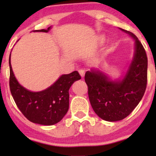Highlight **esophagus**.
<instances>
[{"label": "esophagus", "mask_w": 156, "mask_h": 156, "mask_svg": "<svg viewBox=\"0 0 156 156\" xmlns=\"http://www.w3.org/2000/svg\"><path fill=\"white\" fill-rule=\"evenodd\" d=\"M78 72H79V74L80 75V76H81V78H83L84 77V75H85V71L83 70V69H79L78 70Z\"/></svg>", "instance_id": "1"}]
</instances>
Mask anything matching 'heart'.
I'll list each match as a JSON object with an SVG mask.
<instances>
[{"instance_id": "obj_1", "label": "heart", "mask_w": 156, "mask_h": 156, "mask_svg": "<svg viewBox=\"0 0 156 156\" xmlns=\"http://www.w3.org/2000/svg\"><path fill=\"white\" fill-rule=\"evenodd\" d=\"M104 39H105V38H104V37H103V36H101V37H99L100 42H103V41H104Z\"/></svg>"}]
</instances>
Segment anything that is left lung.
<instances>
[{"label":"left lung","instance_id":"left-lung-1","mask_svg":"<svg viewBox=\"0 0 156 156\" xmlns=\"http://www.w3.org/2000/svg\"><path fill=\"white\" fill-rule=\"evenodd\" d=\"M135 40V53L129 69L121 80H112L103 72L92 69L85 74L89 99L93 110L108 122L122 120L137 106L147 83V57L145 50L131 32L122 29Z\"/></svg>","mask_w":156,"mask_h":156}]
</instances>
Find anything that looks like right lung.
<instances>
[{
  "instance_id": "1",
  "label": "right lung",
  "mask_w": 156,
  "mask_h": 156,
  "mask_svg": "<svg viewBox=\"0 0 156 156\" xmlns=\"http://www.w3.org/2000/svg\"><path fill=\"white\" fill-rule=\"evenodd\" d=\"M47 30L34 31L48 32ZM9 56V87L16 105L29 121L37 124L52 125L58 123L69 109V89L72 84L81 77L78 71L62 75L53 85L43 91L33 92L28 90L17 82Z\"/></svg>"
}]
</instances>
